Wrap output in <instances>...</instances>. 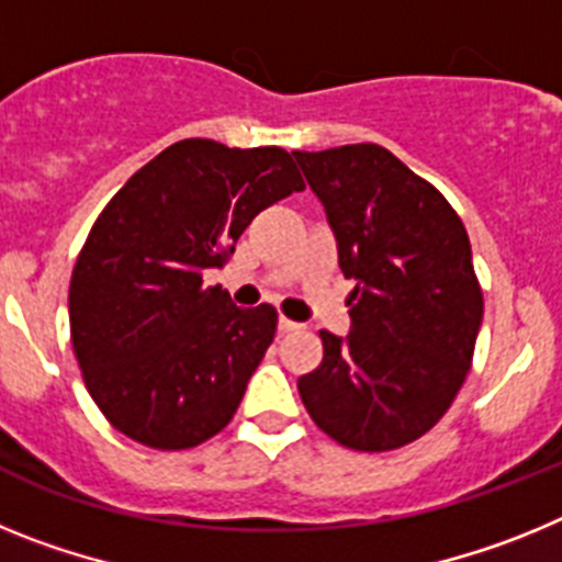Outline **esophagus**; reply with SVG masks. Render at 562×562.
Segmentation results:
<instances>
[{
  "mask_svg": "<svg viewBox=\"0 0 562 562\" xmlns=\"http://www.w3.org/2000/svg\"><path fill=\"white\" fill-rule=\"evenodd\" d=\"M301 329V324H295V321H290V317H278V331H297Z\"/></svg>",
  "mask_w": 562,
  "mask_h": 562,
  "instance_id": "34e87169",
  "label": "esophagus"
}]
</instances>
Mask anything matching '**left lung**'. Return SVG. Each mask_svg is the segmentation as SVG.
Segmentation results:
<instances>
[{
  "mask_svg": "<svg viewBox=\"0 0 562 562\" xmlns=\"http://www.w3.org/2000/svg\"><path fill=\"white\" fill-rule=\"evenodd\" d=\"M355 278L351 331H321L324 360L297 380L312 422L342 448L396 450L453 405L473 362L484 295L450 202L376 143L292 151Z\"/></svg>",
  "mask_w": 562,
  "mask_h": 562,
  "instance_id": "8db88e82",
  "label": "left lung"
}]
</instances>
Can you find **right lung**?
Instances as JSON below:
<instances>
[{
  "label": "right lung",
  "mask_w": 562,
  "mask_h": 562,
  "mask_svg": "<svg viewBox=\"0 0 562 562\" xmlns=\"http://www.w3.org/2000/svg\"><path fill=\"white\" fill-rule=\"evenodd\" d=\"M292 191L304 180L284 148L191 137L109 200L69 281V335L114 430L186 450L233 419L278 312L241 310L202 272L225 265L245 227Z\"/></svg>",
  "instance_id": "add662e5"
}]
</instances>
